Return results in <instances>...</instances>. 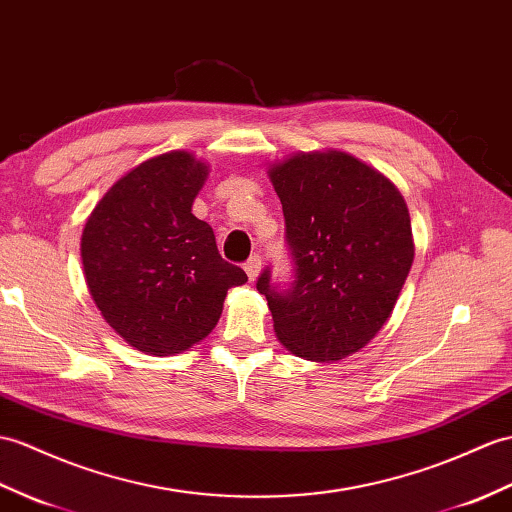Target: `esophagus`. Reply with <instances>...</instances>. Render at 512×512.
I'll return each instance as SVG.
<instances>
[{
  "label": "esophagus",
  "instance_id": "obj_1",
  "mask_svg": "<svg viewBox=\"0 0 512 512\" xmlns=\"http://www.w3.org/2000/svg\"><path fill=\"white\" fill-rule=\"evenodd\" d=\"M244 270H246L248 279L255 281V279H257V275H259V270H261V257H259V255H253V257L248 259L246 264H244Z\"/></svg>",
  "mask_w": 512,
  "mask_h": 512
}]
</instances>
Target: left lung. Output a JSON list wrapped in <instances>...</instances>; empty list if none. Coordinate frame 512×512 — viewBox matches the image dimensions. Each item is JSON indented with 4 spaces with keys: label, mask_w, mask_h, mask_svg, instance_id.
Returning <instances> with one entry per match:
<instances>
[{
    "label": "left lung",
    "mask_w": 512,
    "mask_h": 512,
    "mask_svg": "<svg viewBox=\"0 0 512 512\" xmlns=\"http://www.w3.org/2000/svg\"><path fill=\"white\" fill-rule=\"evenodd\" d=\"M292 281L257 279L292 353L336 362L384 327L414 259L410 213L386 176L344 152H312L272 165Z\"/></svg>",
    "instance_id": "1"
}]
</instances>
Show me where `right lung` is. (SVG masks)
Returning a JSON list of instances; mask_svg holds the SVG:
<instances>
[{
    "label": "right lung",
    "mask_w": 512,
    "mask_h": 512,
    "mask_svg": "<svg viewBox=\"0 0 512 512\" xmlns=\"http://www.w3.org/2000/svg\"><path fill=\"white\" fill-rule=\"evenodd\" d=\"M207 165L187 152L148 159L98 202L82 231V266L95 305L128 344L181 353L216 327L224 296L248 281L224 261L192 213Z\"/></svg>",
    "instance_id": "right-lung-1"
}]
</instances>
